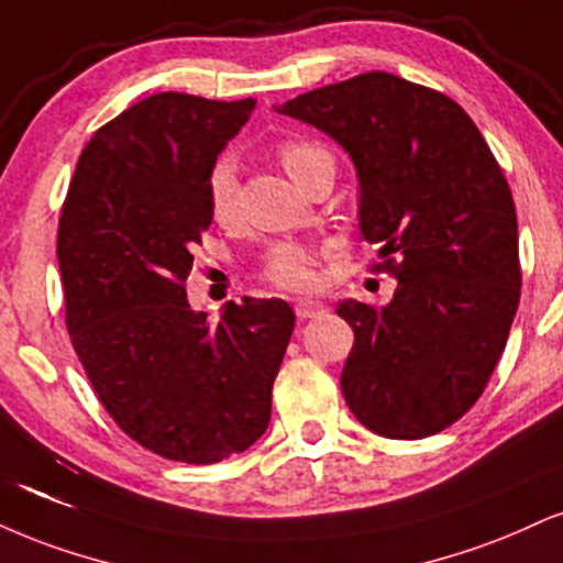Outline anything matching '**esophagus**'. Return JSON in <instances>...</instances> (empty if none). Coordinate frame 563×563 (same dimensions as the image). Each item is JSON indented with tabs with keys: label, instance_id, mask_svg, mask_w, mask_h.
I'll return each instance as SVG.
<instances>
[{
	"label": "esophagus",
	"instance_id": "esophagus-1",
	"mask_svg": "<svg viewBox=\"0 0 563 563\" xmlns=\"http://www.w3.org/2000/svg\"><path fill=\"white\" fill-rule=\"evenodd\" d=\"M322 311H324V307L320 301H311V299L296 301V317H299V320H311V317L322 314Z\"/></svg>",
	"mask_w": 563,
	"mask_h": 563
}]
</instances>
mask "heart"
<instances>
[{
	"label": "heart",
	"instance_id": "b5f03b06",
	"mask_svg": "<svg viewBox=\"0 0 563 563\" xmlns=\"http://www.w3.org/2000/svg\"><path fill=\"white\" fill-rule=\"evenodd\" d=\"M283 167L290 178L303 186L311 175L320 170H335V157L328 146L311 139H288L280 148ZM235 196H239V175H235V162L230 157H220L209 167L207 175V207L214 220H228L233 214ZM314 264L317 252L307 243L283 241L275 243L264 256L262 275L277 288L303 290L314 286Z\"/></svg>",
	"mask_w": 563,
	"mask_h": 563
}]
</instances>
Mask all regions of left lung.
Returning <instances> with one entry per match:
<instances>
[{"mask_svg": "<svg viewBox=\"0 0 563 563\" xmlns=\"http://www.w3.org/2000/svg\"><path fill=\"white\" fill-rule=\"evenodd\" d=\"M328 133L356 167L358 228L398 286L354 328L341 390L383 438L435 435L483 396L519 307L517 209L483 133L456 101L364 73L275 107Z\"/></svg>", "mask_w": 563, "mask_h": 563, "instance_id": "left-lung-1", "label": "left lung"}]
</instances>
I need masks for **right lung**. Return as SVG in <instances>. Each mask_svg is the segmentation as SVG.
<instances>
[{"instance_id":"add662e5","label":"right lung","mask_w":563,"mask_h":563,"mask_svg":"<svg viewBox=\"0 0 563 563\" xmlns=\"http://www.w3.org/2000/svg\"><path fill=\"white\" fill-rule=\"evenodd\" d=\"M256 99L154 93L101 125L59 214L65 322L99 401L125 435L186 464L262 438L294 333L283 299L188 303L194 246L212 225L207 175Z\"/></svg>"}]
</instances>
